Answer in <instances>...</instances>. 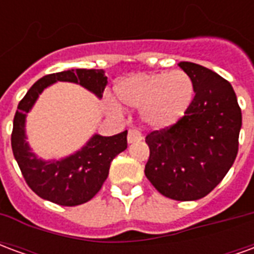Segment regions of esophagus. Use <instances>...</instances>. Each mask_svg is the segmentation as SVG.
Returning <instances> with one entry per match:
<instances>
[{"mask_svg":"<svg viewBox=\"0 0 254 254\" xmlns=\"http://www.w3.org/2000/svg\"><path fill=\"white\" fill-rule=\"evenodd\" d=\"M141 138H143V134L137 129H130L127 133V141L129 143H136V141H140Z\"/></svg>","mask_w":254,"mask_h":254,"instance_id":"1","label":"esophagus"}]
</instances>
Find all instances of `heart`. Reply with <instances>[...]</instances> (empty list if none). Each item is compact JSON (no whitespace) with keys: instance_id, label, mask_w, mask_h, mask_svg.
Instances as JSON below:
<instances>
[{"instance_id":"obj_1","label":"heart","mask_w":254,"mask_h":254,"mask_svg":"<svg viewBox=\"0 0 254 254\" xmlns=\"http://www.w3.org/2000/svg\"><path fill=\"white\" fill-rule=\"evenodd\" d=\"M122 105L143 109L147 124L167 127L185 116L194 98V84L184 70L140 73L116 87Z\"/></svg>"}]
</instances>
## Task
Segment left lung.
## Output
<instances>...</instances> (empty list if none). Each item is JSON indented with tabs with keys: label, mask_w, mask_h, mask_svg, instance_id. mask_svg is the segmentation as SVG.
<instances>
[{
	"label": "left lung",
	"mask_w": 254,
	"mask_h": 254,
	"mask_svg": "<svg viewBox=\"0 0 254 254\" xmlns=\"http://www.w3.org/2000/svg\"><path fill=\"white\" fill-rule=\"evenodd\" d=\"M178 65L196 94L181 120L147 134L144 173L160 194L191 201L212 191L234 163L242 114L227 80L197 64Z\"/></svg>",
	"instance_id": "obj_1"
}]
</instances>
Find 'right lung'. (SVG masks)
Instances as JSON below:
<instances>
[{
  "mask_svg": "<svg viewBox=\"0 0 254 254\" xmlns=\"http://www.w3.org/2000/svg\"><path fill=\"white\" fill-rule=\"evenodd\" d=\"M56 81L83 85L98 96L105 91L107 77L102 69H70L39 78L20 100L13 118L12 151L27 185L45 200L64 207L89 201L109 176L111 160L127 147V130L110 137L95 134L85 147L63 160L45 162L36 158L25 141V114L43 89Z\"/></svg>",
  "mask_w": 254,
  "mask_h": 254,
  "instance_id": "add662e5",
  "label": "right lung"
}]
</instances>
